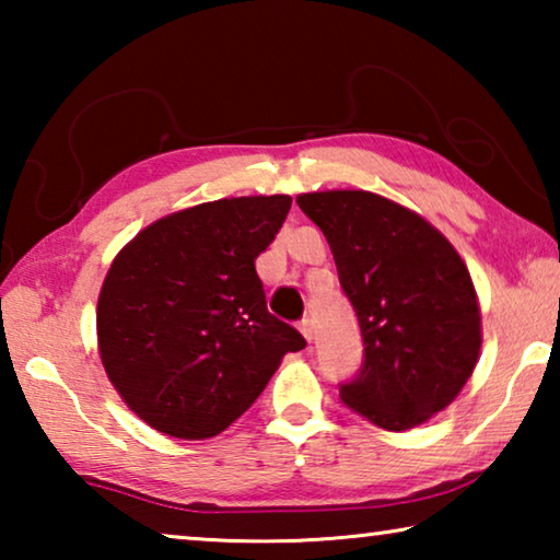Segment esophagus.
Masks as SVG:
<instances>
[{
	"label": "esophagus",
	"mask_w": 560,
	"mask_h": 560,
	"mask_svg": "<svg viewBox=\"0 0 560 560\" xmlns=\"http://www.w3.org/2000/svg\"><path fill=\"white\" fill-rule=\"evenodd\" d=\"M299 330L303 334V338L308 340V343H311V340H314V326H311V320H308V318H303V320H301V324H299Z\"/></svg>",
	"instance_id": "esophagus-1"
}]
</instances>
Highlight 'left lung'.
<instances>
[{
    "label": "left lung",
    "instance_id": "left-lung-1",
    "mask_svg": "<svg viewBox=\"0 0 560 560\" xmlns=\"http://www.w3.org/2000/svg\"><path fill=\"white\" fill-rule=\"evenodd\" d=\"M324 232L340 289L353 303L363 365L340 400L390 432L430 420L477 365L481 316L454 246L405 207L363 189L299 197Z\"/></svg>",
    "mask_w": 560,
    "mask_h": 560
}]
</instances>
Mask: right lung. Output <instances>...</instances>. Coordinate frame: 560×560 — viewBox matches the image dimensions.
<instances>
[{"label":"right lung","mask_w":560,"mask_h":560,"mask_svg":"<svg viewBox=\"0 0 560 560\" xmlns=\"http://www.w3.org/2000/svg\"><path fill=\"white\" fill-rule=\"evenodd\" d=\"M291 210L289 195L232 197L145 226L103 281L96 326L103 368L150 428L207 440L242 417L306 348L267 311L254 259Z\"/></svg>","instance_id":"1"}]
</instances>
